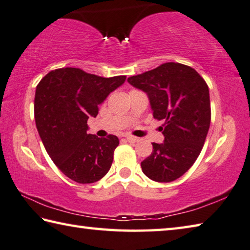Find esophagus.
Here are the masks:
<instances>
[{"mask_svg": "<svg viewBox=\"0 0 250 250\" xmlns=\"http://www.w3.org/2000/svg\"><path fill=\"white\" fill-rule=\"evenodd\" d=\"M126 140L128 141V143H137V141H139V138L129 135V136H126Z\"/></svg>", "mask_w": 250, "mask_h": 250, "instance_id": "34e87169", "label": "esophagus"}]
</instances>
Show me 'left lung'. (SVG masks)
I'll list each match as a JSON object with an SVG mask.
<instances>
[{"instance_id": "1", "label": "left lung", "mask_w": 250, "mask_h": 250, "mask_svg": "<svg viewBox=\"0 0 250 250\" xmlns=\"http://www.w3.org/2000/svg\"><path fill=\"white\" fill-rule=\"evenodd\" d=\"M128 83L147 93L153 117L164 123L163 144L152 143V153L141 162L146 176L159 183L180 178L204 147L211 122L208 84L196 70L168 62L131 76Z\"/></svg>"}]
</instances>
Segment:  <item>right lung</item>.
Returning <instances> with one entry per match:
<instances>
[{
    "mask_svg": "<svg viewBox=\"0 0 250 250\" xmlns=\"http://www.w3.org/2000/svg\"><path fill=\"white\" fill-rule=\"evenodd\" d=\"M125 79L126 76L104 78L81 68L63 67L51 70L38 83L37 129L52 161L70 180L90 184L109 172L119 138L87 134V121L89 116L98 115V105Z\"/></svg>",
    "mask_w": 250,
    "mask_h": 250,
    "instance_id": "add662e5",
    "label": "right lung"
}]
</instances>
